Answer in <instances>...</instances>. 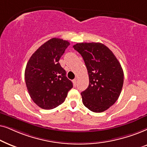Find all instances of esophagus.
I'll use <instances>...</instances> for the list:
<instances>
[{
  "label": "esophagus",
  "mask_w": 147,
  "mask_h": 147,
  "mask_svg": "<svg viewBox=\"0 0 147 147\" xmlns=\"http://www.w3.org/2000/svg\"><path fill=\"white\" fill-rule=\"evenodd\" d=\"M72 83H73V85L75 87H76V85H77V80L75 79L74 80H72Z\"/></svg>",
  "instance_id": "34e87169"
}]
</instances>
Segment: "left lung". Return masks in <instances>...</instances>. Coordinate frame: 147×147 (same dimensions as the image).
<instances>
[{
	"label": "left lung",
	"instance_id": "8db88e82",
	"mask_svg": "<svg viewBox=\"0 0 147 147\" xmlns=\"http://www.w3.org/2000/svg\"><path fill=\"white\" fill-rule=\"evenodd\" d=\"M73 48L83 57L89 78L81 92L83 103L93 112H103L118 100L124 83V72L113 52L101 43H78Z\"/></svg>",
	"mask_w": 147,
	"mask_h": 147
}]
</instances>
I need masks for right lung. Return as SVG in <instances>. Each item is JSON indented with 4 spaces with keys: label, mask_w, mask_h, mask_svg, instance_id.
Wrapping results in <instances>:
<instances>
[{
    "label": "right lung",
    "mask_w": 147,
    "mask_h": 147,
    "mask_svg": "<svg viewBox=\"0 0 147 147\" xmlns=\"http://www.w3.org/2000/svg\"><path fill=\"white\" fill-rule=\"evenodd\" d=\"M70 45L68 41L52 38L42 45L29 58L25 70V83L31 99L44 109L62 104L72 83L59 60Z\"/></svg>",
    "instance_id": "right-lung-1"
}]
</instances>
